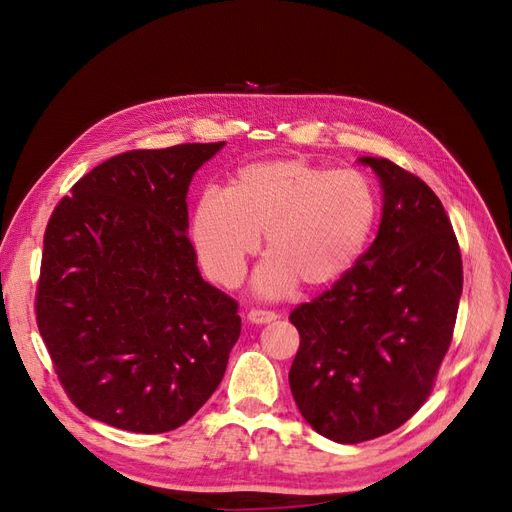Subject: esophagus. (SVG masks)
I'll return each instance as SVG.
<instances>
[{"label": "esophagus", "mask_w": 512, "mask_h": 512, "mask_svg": "<svg viewBox=\"0 0 512 512\" xmlns=\"http://www.w3.org/2000/svg\"><path fill=\"white\" fill-rule=\"evenodd\" d=\"M280 316H277L275 312H269V309H252L250 314H247V320H250L252 324H267V322H273Z\"/></svg>", "instance_id": "1"}]
</instances>
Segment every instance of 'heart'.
Segmentation results:
<instances>
[{
    "label": "heart",
    "mask_w": 512,
    "mask_h": 512,
    "mask_svg": "<svg viewBox=\"0 0 512 512\" xmlns=\"http://www.w3.org/2000/svg\"><path fill=\"white\" fill-rule=\"evenodd\" d=\"M376 213V190L361 170L269 160L241 168L230 190L203 192L192 239L213 280L235 286L267 230L271 254L254 288L273 299L299 280L312 288L342 280L361 258Z\"/></svg>",
    "instance_id": "b5f03b06"
}]
</instances>
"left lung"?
<instances>
[{
	"label": "left lung",
	"mask_w": 512,
	"mask_h": 512,
	"mask_svg": "<svg viewBox=\"0 0 512 512\" xmlns=\"http://www.w3.org/2000/svg\"><path fill=\"white\" fill-rule=\"evenodd\" d=\"M380 179L382 220L356 265L292 309L301 335L290 391L320 436L359 444L421 408L451 346L463 288L459 243L429 185L386 158H359Z\"/></svg>",
	"instance_id": "8db88e82"
}]
</instances>
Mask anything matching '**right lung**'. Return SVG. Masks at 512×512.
Segmentation results:
<instances>
[{
    "label": "right lung",
    "mask_w": 512,
    "mask_h": 512,
    "mask_svg": "<svg viewBox=\"0 0 512 512\" xmlns=\"http://www.w3.org/2000/svg\"><path fill=\"white\" fill-rule=\"evenodd\" d=\"M224 143L136 149L72 185L44 232L36 320L72 404L111 427H181L218 389L241 333L188 232L196 170Z\"/></svg>",
    "instance_id": "1"
}]
</instances>
